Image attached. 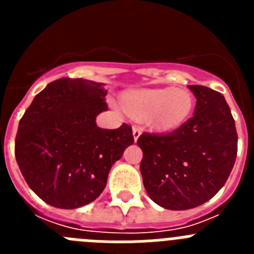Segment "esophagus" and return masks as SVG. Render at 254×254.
Here are the masks:
<instances>
[{"mask_svg":"<svg viewBox=\"0 0 254 254\" xmlns=\"http://www.w3.org/2000/svg\"><path fill=\"white\" fill-rule=\"evenodd\" d=\"M141 132H142V129H141L140 127H137V126H133V128H132V133H133L134 142H136V141H137V138L140 137Z\"/></svg>","mask_w":254,"mask_h":254,"instance_id":"34e87169","label":"esophagus"}]
</instances>
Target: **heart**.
Masks as SVG:
<instances>
[{
  "label": "heart",
  "instance_id": "1",
  "mask_svg": "<svg viewBox=\"0 0 254 254\" xmlns=\"http://www.w3.org/2000/svg\"><path fill=\"white\" fill-rule=\"evenodd\" d=\"M123 105L129 113L146 116L150 123L160 129H172L190 116L193 99L190 93L174 89H151L126 94Z\"/></svg>",
  "mask_w": 254,
  "mask_h": 254
}]
</instances>
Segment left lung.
I'll return each instance as SVG.
<instances>
[{"label":"left lung","mask_w":254,"mask_h":254,"mask_svg":"<svg viewBox=\"0 0 254 254\" xmlns=\"http://www.w3.org/2000/svg\"><path fill=\"white\" fill-rule=\"evenodd\" d=\"M197 99L194 114L169 133H142L140 170L145 190L168 210H190L221 190L234 167L238 134L230 108L219 91L188 86Z\"/></svg>","instance_id":"1"}]
</instances>
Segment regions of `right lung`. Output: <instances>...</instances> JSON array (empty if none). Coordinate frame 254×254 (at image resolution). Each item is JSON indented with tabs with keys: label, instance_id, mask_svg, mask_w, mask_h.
<instances>
[{
	"label": "right lung",
	"instance_id": "1",
	"mask_svg": "<svg viewBox=\"0 0 254 254\" xmlns=\"http://www.w3.org/2000/svg\"><path fill=\"white\" fill-rule=\"evenodd\" d=\"M100 82L64 77L47 85L20 120L15 156L29 187L44 202L77 208L100 196L109 170L133 143L131 126H96L108 111Z\"/></svg>",
	"mask_w": 254,
	"mask_h": 254
}]
</instances>
